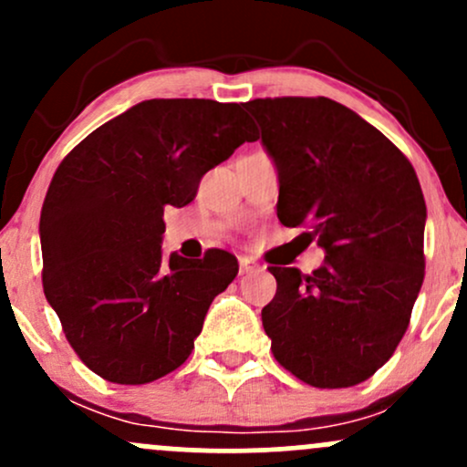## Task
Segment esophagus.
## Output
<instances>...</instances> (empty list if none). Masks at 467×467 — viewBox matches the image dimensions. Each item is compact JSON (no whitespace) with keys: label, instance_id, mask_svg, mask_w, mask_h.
<instances>
[{"label":"esophagus","instance_id":"obj_1","mask_svg":"<svg viewBox=\"0 0 467 467\" xmlns=\"http://www.w3.org/2000/svg\"><path fill=\"white\" fill-rule=\"evenodd\" d=\"M261 270H264V265H261L256 259H252V256H248V254L239 256V272H241V275H252V272H261Z\"/></svg>","mask_w":467,"mask_h":467}]
</instances>
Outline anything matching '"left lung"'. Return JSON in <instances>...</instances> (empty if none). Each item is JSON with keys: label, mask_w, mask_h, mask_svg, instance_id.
Masks as SVG:
<instances>
[{"label": "left lung", "mask_w": 467, "mask_h": 467, "mask_svg": "<svg viewBox=\"0 0 467 467\" xmlns=\"http://www.w3.org/2000/svg\"><path fill=\"white\" fill-rule=\"evenodd\" d=\"M278 169L276 215L323 245L325 265L267 270L265 334L276 362L316 389H347L389 362L410 323L426 256V202L404 153L325 96L244 105Z\"/></svg>", "instance_id": "left-lung-1"}]
</instances>
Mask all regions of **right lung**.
Returning <instances> with one entry per match:
<instances>
[{
  "label": "right lung",
  "mask_w": 467,
  "mask_h": 467,
  "mask_svg": "<svg viewBox=\"0 0 467 467\" xmlns=\"http://www.w3.org/2000/svg\"><path fill=\"white\" fill-rule=\"evenodd\" d=\"M254 140L244 105L153 99L58 164L39 222L44 294L69 347L107 382L149 384L191 356L239 264L217 248L166 264L164 206L191 203L206 171Z\"/></svg>",
  "instance_id": "add662e5"
}]
</instances>
